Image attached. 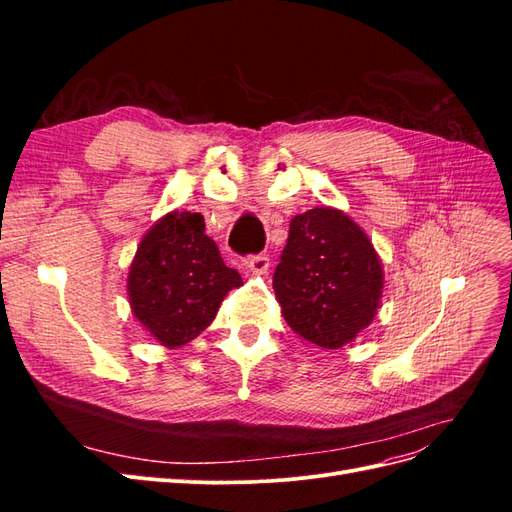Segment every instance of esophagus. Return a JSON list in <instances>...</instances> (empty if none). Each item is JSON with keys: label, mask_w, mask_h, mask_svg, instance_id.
<instances>
[{"label": "esophagus", "mask_w": 512, "mask_h": 512, "mask_svg": "<svg viewBox=\"0 0 512 512\" xmlns=\"http://www.w3.org/2000/svg\"><path fill=\"white\" fill-rule=\"evenodd\" d=\"M247 267H250L252 275H267L269 273V256L267 254L252 256L250 262H247Z\"/></svg>", "instance_id": "1"}]
</instances>
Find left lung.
Here are the masks:
<instances>
[{"label":"left lung","instance_id":"left-lung-1","mask_svg":"<svg viewBox=\"0 0 512 512\" xmlns=\"http://www.w3.org/2000/svg\"><path fill=\"white\" fill-rule=\"evenodd\" d=\"M273 290L288 327L307 344L337 350L374 320L384 288L382 260L367 232L335 207L290 220Z\"/></svg>","mask_w":512,"mask_h":512}]
</instances>
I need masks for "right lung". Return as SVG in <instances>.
Masks as SVG:
<instances>
[{
	"label": "right lung",
	"mask_w": 512,
	"mask_h": 512,
	"mask_svg": "<svg viewBox=\"0 0 512 512\" xmlns=\"http://www.w3.org/2000/svg\"><path fill=\"white\" fill-rule=\"evenodd\" d=\"M241 284L205 235L203 215L175 209L138 243L128 297L145 331L164 348H179L209 327L228 290Z\"/></svg>",
	"instance_id": "add662e5"
}]
</instances>
